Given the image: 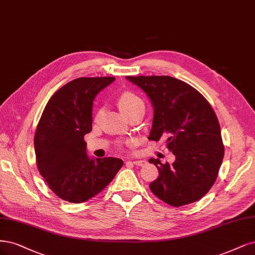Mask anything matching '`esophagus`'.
<instances>
[{
	"instance_id": "esophagus-1",
	"label": "esophagus",
	"mask_w": 255,
	"mask_h": 255,
	"mask_svg": "<svg viewBox=\"0 0 255 255\" xmlns=\"http://www.w3.org/2000/svg\"><path fill=\"white\" fill-rule=\"evenodd\" d=\"M133 163L135 165H138V166H142L146 163V161L145 160H135V161H133Z\"/></svg>"
}]
</instances>
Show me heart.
Segmentation results:
<instances>
[{"label": "heart", "mask_w": 255, "mask_h": 255, "mask_svg": "<svg viewBox=\"0 0 255 255\" xmlns=\"http://www.w3.org/2000/svg\"><path fill=\"white\" fill-rule=\"evenodd\" d=\"M117 103H118L119 109L125 114L128 113L130 110H133L134 108L138 107V105H143L142 100L140 99L137 95H135L131 92L122 93L118 97ZM126 143H127V145L131 144L130 141H127Z\"/></svg>", "instance_id": "heart-1"}]
</instances>
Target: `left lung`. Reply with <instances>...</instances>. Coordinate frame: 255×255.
<instances>
[{
  "label": "left lung",
  "instance_id": "1",
  "mask_svg": "<svg viewBox=\"0 0 255 255\" xmlns=\"http://www.w3.org/2000/svg\"><path fill=\"white\" fill-rule=\"evenodd\" d=\"M143 90L154 107L148 139L166 136V146L176 157L161 163L150 159L159 176L150 184L158 198L173 207L204 197L214 184L224 159L221 126L211 104L194 87L170 76H128Z\"/></svg>",
  "mask_w": 255,
  "mask_h": 255
}]
</instances>
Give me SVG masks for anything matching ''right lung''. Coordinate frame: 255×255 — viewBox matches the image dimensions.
<instances>
[{"instance_id": "obj_1", "label": "right lung", "mask_w": 255, "mask_h": 255, "mask_svg": "<svg viewBox=\"0 0 255 255\" xmlns=\"http://www.w3.org/2000/svg\"><path fill=\"white\" fill-rule=\"evenodd\" d=\"M114 77H81L66 83L48 100L34 133L40 174L50 190L68 203L80 204L100 193L124 165L118 158L90 159L85 134L92 130L93 101Z\"/></svg>"}]
</instances>
